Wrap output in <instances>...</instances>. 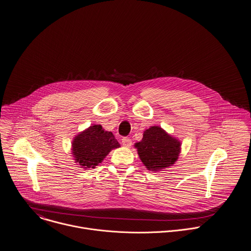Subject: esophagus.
I'll return each mask as SVG.
<instances>
[{
  "label": "esophagus",
  "mask_w": 251,
  "mask_h": 251,
  "mask_svg": "<svg viewBox=\"0 0 251 251\" xmlns=\"http://www.w3.org/2000/svg\"><path fill=\"white\" fill-rule=\"evenodd\" d=\"M122 145H123L124 147H126V148H129V147L132 146V140L129 139V138H127V137H125V138L122 139Z\"/></svg>",
  "instance_id": "1"
}]
</instances>
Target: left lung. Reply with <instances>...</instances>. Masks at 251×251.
<instances>
[{
	"label": "left lung",
	"mask_w": 251,
	"mask_h": 251,
	"mask_svg": "<svg viewBox=\"0 0 251 251\" xmlns=\"http://www.w3.org/2000/svg\"><path fill=\"white\" fill-rule=\"evenodd\" d=\"M139 157L146 169L160 172L174 165L181 151V143L159 126L144 131L143 139L135 144Z\"/></svg>",
	"instance_id": "8db88e82"
}]
</instances>
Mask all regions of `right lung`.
I'll return each mask as SVG.
<instances>
[{
	"label": "right lung",
	"mask_w": 251,
	"mask_h": 251,
	"mask_svg": "<svg viewBox=\"0 0 251 251\" xmlns=\"http://www.w3.org/2000/svg\"><path fill=\"white\" fill-rule=\"evenodd\" d=\"M120 147L112 132L101 125H92L79 132L72 142L74 159L82 169H95L113 150Z\"/></svg>",
	"instance_id": "right-lung-1"
}]
</instances>
